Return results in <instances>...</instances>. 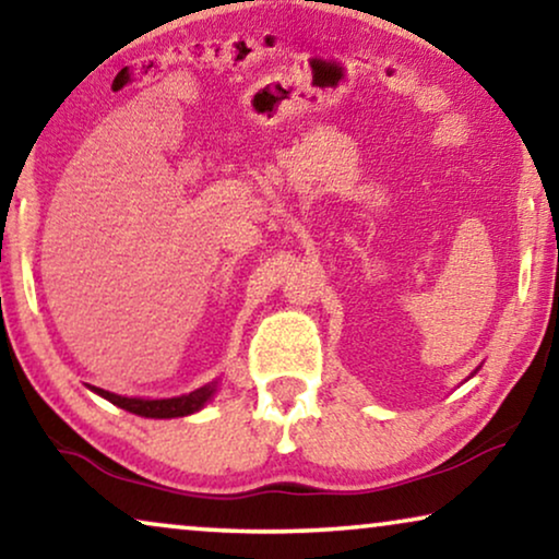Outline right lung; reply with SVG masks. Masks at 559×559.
Here are the masks:
<instances>
[{
	"label": "right lung",
	"mask_w": 559,
	"mask_h": 559,
	"mask_svg": "<svg viewBox=\"0 0 559 559\" xmlns=\"http://www.w3.org/2000/svg\"><path fill=\"white\" fill-rule=\"evenodd\" d=\"M98 396L109 400L117 407L132 412V415L140 417H152V419H170V417H186L193 415V412L203 409L205 402H211V396L216 394L218 381H211L195 392L182 394V396H173V400H140V396H119L114 392H106V389H96L91 386Z\"/></svg>",
	"instance_id": "1"
}]
</instances>
